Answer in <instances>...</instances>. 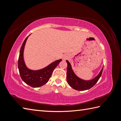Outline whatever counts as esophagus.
Masks as SVG:
<instances>
[{"instance_id":"1","label":"esophagus","mask_w":121,"mask_h":121,"mask_svg":"<svg viewBox=\"0 0 121 121\" xmlns=\"http://www.w3.org/2000/svg\"><path fill=\"white\" fill-rule=\"evenodd\" d=\"M65 59H66V57L65 56L64 58H63V60H65Z\"/></svg>"}]
</instances>
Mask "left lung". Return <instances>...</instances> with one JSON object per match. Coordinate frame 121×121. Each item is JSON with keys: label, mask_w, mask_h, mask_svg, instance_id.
Wrapping results in <instances>:
<instances>
[{"label": "left lung", "mask_w": 121, "mask_h": 121, "mask_svg": "<svg viewBox=\"0 0 121 121\" xmlns=\"http://www.w3.org/2000/svg\"><path fill=\"white\" fill-rule=\"evenodd\" d=\"M68 64L67 65V80L68 84L72 88L77 91H86L89 89L93 87L98 81L102 75L103 69L101 70L99 73L95 78L91 80H84L78 78L72 69L71 65L68 60H66Z\"/></svg>", "instance_id": "8db88e82"}]
</instances>
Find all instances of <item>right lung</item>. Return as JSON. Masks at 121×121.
I'll list each match as a JSON object with an SVG mask.
<instances>
[{"label":"right lung","instance_id":"add662e5","mask_svg":"<svg viewBox=\"0 0 121 121\" xmlns=\"http://www.w3.org/2000/svg\"><path fill=\"white\" fill-rule=\"evenodd\" d=\"M27 38L22 45L18 60V68L21 77L23 82L30 86L34 88L39 87L48 82L52 72L62 60H56L48 66L39 70H30L26 66L24 61L23 53Z\"/></svg>","mask_w":121,"mask_h":121}]
</instances>
